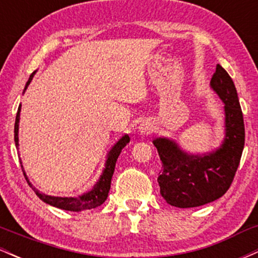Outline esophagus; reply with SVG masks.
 <instances>
[{"label":"esophagus","mask_w":258,"mask_h":258,"mask_svg":"<svg viewBox=\"0 0 258 258\" xmlns=\"http://www.w3.org/2000/svg\"><path fill=\"white\" fill-rule=\"evenodd\" d=\"M142 130H146V131H147V133H148V131H149V130H150V128H147V127H146V128H143V127H142Z\"/></svg>","instance_id":"34e87169"}]
</instances>
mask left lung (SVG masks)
I'll use <instances>...</instances> for the list:
<instances>
[{
  "label": "left lung",
  "instance_id": "8db88e82",
  "mask_svg": "<svg viewBox=\"0 0 258 258\" xmlns=\"http://www.w3.org/2000/svg\"><path fill=\"white\" fill-rule=\"evenodd\" d=\"M211 87L224 103L226 138L207 155H189L166 138L153 141L161 160L158 182L160 194L170 205L188 209L205 205L223 197L232 184L245 144L244 117L232 78L220 64Z\"/></svg>",
  "mask_w": 258,
  "mask_h": 258
}]
</instances>
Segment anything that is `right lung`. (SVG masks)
I'll return each instance as SVG.
<instances>
[{
  "label": "right lung",
  "mask_w": 258,
  "mask_h": 258,
  "mask_svg": "<svg viewBox=\"0 0 258 258\" xmlns=\"http://www.w3.org/2000/svg\"><path fill=\"white\" fill-rule=\"evenodd\" d=\"M35 73H32L30 75V79L29 81L26 82L25 90L28 87L29 84L31 82L32 76H34ZM19 116H20V105L18 108V112L16 116V123H14V142H16V146L18 148L19 143H18V130H19ZM130 142V137L128 135H125L122 138L115 144L114 147L111 148V150L108 154V159H106L105 162V168L103 171L102 176L98 182L96 183L93 186L92 190L88 191V193H85L80 197H75V198H59V197H51V195H46L41 191H38L36 188L31 185V183L29 182L28 177H26L25 171L23 170V173H24V177L26 179V182L29 183V185L32 186L34 191L36 193V195L40 198L41 200L44 201L46 204H49V205L58 207V209L61 210H67V211H75V212H80V211H85V210H91L94 209V207H98L102 205L103 203L108 198V193L110 190V184H111V177L112 173H114L115 170V164H116V160L119 158L121 150L122 148L126 147V144Z\"/></svg>",
  "instance_id": "obj_1"
}]
</instances>
